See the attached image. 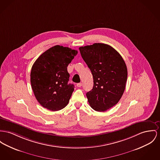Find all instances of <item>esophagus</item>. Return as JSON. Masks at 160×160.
Instances as JSON below:
<instances>
[{"label":"esophagus","mask_w":160,"mask_h":160,"mask_svg":"<svg viewBox=\"0 0 160 160\" xmlns=\"http://www.w3.org/2000/svg\"><path fill=\"white\" fill-rule=\"evenodd\" d=\"M81 85H82V84H81V83H78V84H76V86H77L78 87H81Z\"/></svg>","instance_id":"34e87169"}]
</instances>
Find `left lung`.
<instances>
[{"instance_id": "left-lung-1", "label": "left lung", "mask_w": 160, "mask_h": 160, "mask_svg": "<svg viewBox=\"0 0 160 160\" xmlns=\"http://www.w3.org/2000/svg\"><path fill=\"white\" fill-rule=\"evenodd\" d=\"M91 70L93 87L86 93L91 107L105 112L116 105L123 95L128 69L122 56L111 46L101 43L79 48Z\"/></svg>"}]
</instances>
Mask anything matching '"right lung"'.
<instances>
[{"instance_id":"add662e5","label":"right lung","mask_w":160,"mask_h":160,"mask_svg":"<svg viewBox=\"0 0 160 160\" xmlns=\"http://www.w3.org/2000/svg\"><path fill=\"white\" fill-rule=\"evenodd\" d=\"M77 54V50L55 45L43 53L32 65V88L43 107L58 111L68 104L74 85L68 84L67 67Z\"/></svg>"}]
</instances>
